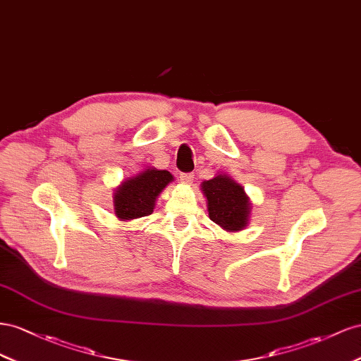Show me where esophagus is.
Returning <instances> with one entry per match:
<instances>
[{
  "mask_svg": "<svg viewBox=\"0 0 361 361\" xmlns=\"http://www.w3.org/2000/svg\"><path fill=\"white\" fill-rule=\"evenodd\" d=\"M193 178H195L193 173H180V180H181V183H184V184H192V183H193Z\"/></svg>",
  "mask_w": 361,
  "mask_h": 361,
  "instance_id": "esophagus-1",
  "label": "esophagus"
}]
</instances>
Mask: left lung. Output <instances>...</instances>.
<instances>
[{
  "label": "left lung",
  "mask_w": 361,
  "mask_h": 361,
  "mask_svg": "<svg viewBox=\"0 0 361 361\" xmlns=\"http://www.w3.org/2000/svg\"><path fill=\"white\" fill-rule=\"evenodd\" d=\"M201 190L207 198L209 218L214 224L230 233L246 228L251 216V200L228 173H216L213 178L202 181Z\"/></svg>",
  "instance_id": "8db88e82"
}]
</instances>
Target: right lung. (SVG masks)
Returning <instances> with one entry per match:
<instances>
[{"label":"right lung","instance_id":"obj_1","mask_svg":"<svg viewBox=\"0 0 361 361\" xmlns=\"http://www.w3.org/2000/svg\"><path fill=\"white\" fill-rule=\"evenodd\" d=\"M172 181L173 175L169 171L152 166H147L136 175L122 180L113 192V207L116 218L130 222L151 214L156 209L159 195Z\"/></svg>","mask_w":361,"mask_h":361}]
</instances>
